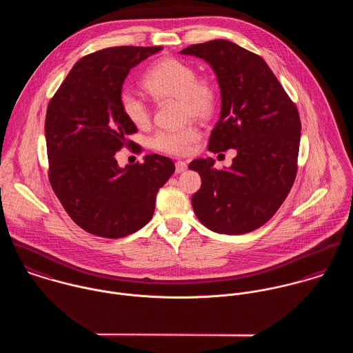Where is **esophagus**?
I'll list each match as a JSON object with an SVG mask.
<instances>
[{
	"label": "esophagus",
	"instance_id": "esophagus-1",
	"mask_svg": "<svg viewBox=\"0 0 353 353\" xmlns=\"http://www.w3.org/2000/svg\"><path fill=\"white\" fill-rule=\"evenodd\" d=\"M186 170H188V164H186L185 161L178 160V161L175 163V171H176V174H181V172H183V171H186Z\"/></svg>",
	"mask_w": 353,
	"mask_h": 353
}]
</instances>
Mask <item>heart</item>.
Masks as SVG:
<instances>
[{
    "mask_svg": "<svg viewBox=\"0 0 353 353\" xmlns=\"http://www.w3.org/2000/svg\"><path fill=\"white\" fill-rule=\"evenodd\" d=\"M143 87L156 101L178 99L185 118L210 119L220 104V91L214 80L197 76V70L178 58H161L154 62L143 77ZM119 107L123 115L137 128L151 121V107L130 88L119 92ZM201 139L200 130L188 125L174 130H160L151 139V147L167 154L183 156L192 151Z\"/></svg>",
    "mask_w": 353,
    "mask_h": 353,
    "instance_id": "heart-1",
    "label": "heart"
}]
</instances>
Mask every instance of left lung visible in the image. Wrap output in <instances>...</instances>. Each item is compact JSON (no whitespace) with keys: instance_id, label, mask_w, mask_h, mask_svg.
<instances>
[{"instance_id":"obj_1","label":"left lung","mask_w":353,"mask_h":353,"mask_svg":"<svg viewBox=\"0 0 353 353\" xmlns=\"http://www.w3.org/2000/svg\"><path fill=\"white\" fill-rule=\"evenodd\" d=\"M181 54L205 59L220 85L221 114L208 150L236 151L228 170L214 168L209 157L189 164L202 181L192 197L194 213L214 232H252L272 219L295 182L299 111L268 63L234 42L209 41Z\"/></svg>"}]
</instances>
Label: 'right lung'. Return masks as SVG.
<instances>
[{
  "mask_svg": "<svg viewBox=\"0 0 353 353\" xmlns=\"http://www.w3.org/2000/svg\"><path fill=\"white\" fill-rule=\"evenodd\" d=\"M161 49L119 46L88 54L49 101L51 188L70 219L92 235L117 239L143 228L159 189L175 171L171 159L156 153L125 168L115 160L128 145L125 136L137 132L119 107L122 84L133 66Z\"/></svg>",
  "mask_w": 353,
  "mask_h": 353,
  "instance_id": "obj_1",
  "label": "right lung"
}]
</instances>
